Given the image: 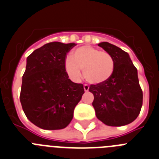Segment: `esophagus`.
Here are the masks:
<instances>
[{"instance_id": "1", "label": "esophagus", "mask_w": 159, "mask_h": 159, "mask_svg": "<svg viewBox=\"0 0 159 159\" xmlns=\"http://www.w3.org/2000/svg\"><path fill=\"white\" fill-rule=\"evenodd\" d=\"M89 87L88 85H84V89H85V91H89Z\"/></svg>"}]
</instances>
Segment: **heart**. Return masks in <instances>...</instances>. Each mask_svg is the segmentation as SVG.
I'll return each mask as SVG.
<instances>
[{"label": "heart", "instance_id": "b5f03b06", "mask_svg": "<svg viewBox=\"0 0 159 159\" xmlns=\"http://www.w3.org/2000/svg\"><path fill=\"white\" fill-rule=\"evenodd\" d=\"M115 62L109 53L90 46H83L73 52L66 60V70L74 79H79L81 70L90 84L100 85L112 76Z\"/></svg>", "mask_w": 159, "mask_h": 159}]
</instances>
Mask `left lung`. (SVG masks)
<instances>
[{
	"label": "left lung",
	"mask_w": 159,
	"mask_h": 159,
	"mask_svg": "<svg viewBox=\"0 0 159 159\" xmlns=\"http://www.w3.org/2000/svg\"><path fill=\"white\" fill-rule=\"evenodd\" d=\"M112 56L115 69L106 82L90 85L93 106L97 119L108 126L120 127L133 122L143 105V91L138 73L127 52L107 42L98 44Z\"/></svg>",
	"instance_id": "1"
}]
</instances>
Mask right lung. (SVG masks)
<instances>
[{
	"mask_svg": "<svg viewBox=\"0 0 159 159\" xmlns=\"http://www.w3.org/2000/svg\"><path fill=\"white\" fill-rule=\"evenodd\" d=\"M75 45L51 42L27 58L20 99L27 118L42 129L69 125L85 93L82 84L73 82L66 71L67 53Z\"/></svg>",
	"mask_w": 159,
	"mask_h": 159,
	"instance_id": "right-lung-1",
	"label": "right lung"
}]
</instances>
